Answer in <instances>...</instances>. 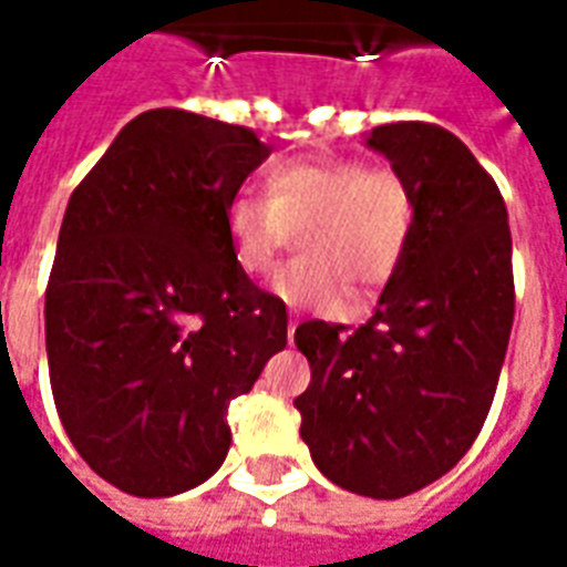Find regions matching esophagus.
<instances>
[{"instance_id": "1", "label": "esophagus", "mask_w": 567, "mask_h": 567, "mask_svg": "<svg viewBox=\"0 0 567 567\" xmlns=\"http://www.w3.org/2000/svg\"><path fill=\"white\" fill-rule=\"evenodd\" d=\"M297 324H300V321H297V316H291V319H288V340H295Z\"/></svg>"}]
</instances>
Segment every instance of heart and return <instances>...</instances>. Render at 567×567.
Segmentation results:
<instances>
[{"mask_svg": "<svg viewBox=\"0 0 567 567\" xmlns=\"http://www.w3.org/2000/svg\"><path fill=\"white\" fill-rule=\"evenodd\" d=\"M300 227L307 258L276 272L272 291L288 307L343 316L352 303L349 282L373 291L401 270L416 230V197L389 166L307 157L276 163L264 197L236 194L224 209L230 251L246 276H267Z\"/></svg>", "mask_w": 567, "mask_h": 567, "instance_id": "1", "label": "heart"}]
</instances>
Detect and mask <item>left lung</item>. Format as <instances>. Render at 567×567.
<instances>
[{
  "label": "left lung",
  "instance_id": "1",
  "mask_svg": "<svg viewBox=\"0 0 567 567\" xmlns=\"http://www.w3.org/2000/svg\"><path fill=\"white\" fill-rule=\"evenodd\" d=\"M370 151L416 197V230L373 319L303 321L300 437L337 486L404 498L452 471L486 422L513 328V243L492 175L450 130L373 127Z\"/></svg>",
  "mask_w": 567,
  "mask_h": 567
}]
</instances>
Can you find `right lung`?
<instances>
[{
    "instance_id": "1",
    "label": "right lung",
    "mask_w": 567,
    "mask_h": 567,
    "mask_svg": "<svg viewBox=\"0 0 567 567\" xmlns=\"http://www.w3.org/2000/svg\"><path fill=\"white\" fill-rule=\"evenodd\" d=\"M251 130L133 117L69 197L44 297L56 413L112 486L169 498L227 458V404L288 343V312L236 267L224 209L270 157Z\"/></svg>"
}]
</instances>
